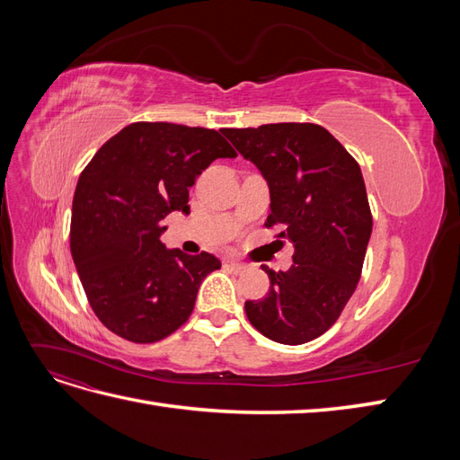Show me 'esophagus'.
Wrapping results in <instances>:
<instances>
[{
  "mask_svg": "<svg viewBox=\"0 0 460 460\" xmlns=\"http://www.w3.org/2000/svg\"><path fill=\"white\" fill-rule=\"evenodd\" d=\"M226 264H228V267H232L235 272H245V270H247V264H243V262H240V261L228 259V261H226Z\"/></svg>",
  "mask_w": 460,
  "mask_h": 460,
  "instance_id": "34e87169",
  "label": "esophagus"
}]
</instances>
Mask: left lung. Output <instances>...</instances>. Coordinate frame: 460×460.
I'll return each instance as SVG.
<instances>
[{"mask_svg": "<svg viewBox=\"0 0 460 460\" xmlns=\"http://www.w3.org/2000/svg\"><path fill=\"white\" fill-rule=\"evenodd\" d=\"M252 161L270 190L264 226L294 243L286 272L267 267V297L245 301L262 336L286 345L307 343L340 318L358 284L372 234V215L358 163L326 128L278 122L259 128H222Z\"/></svg>", "mask_w": 460, "mask_h": 460, "instance_id": "8db88e82", "label": "left lung"}]
</instances>
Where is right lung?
I'll return each instance as SVG.
<instances>
[{
  "instance_id": "1",
  "label": "right lung",
  "mask_w": 460,
  "mask_h": 460,
  "mask_svg": "<svg viewBox=\"0 0 460 460\" xmlns=\"http://www.w3.org/2000/svg\"><path fill=\"white\" fill-rule=\"evenodd\" d=\"M235 155L220 132L172 122L128 124L95 153L75 191L71 253L105 328L153 343L190 318L220 261L166 249L163 220L188 215V188L215 159Z\"/></svg>"
}]
</instances>
